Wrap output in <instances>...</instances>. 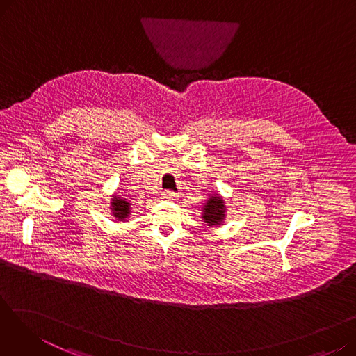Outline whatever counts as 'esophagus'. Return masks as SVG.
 <instances>
[{
  "mask_svg": "<svg viewBox=\"0 0 356 356\" xmlns=\"http://www.w3.org/2000/svg\"><path fill=\"white\" fill-rule=\"evenodd\" d=\"M163 197L167 199V200H176V199L179 197V195L175 193V192H164V193H163Z\"/></svg>",
  "mask_w": 356,
  "mask_h": 356,
  "instance_id": "esophagus-1",
  "label": "esophagus"
}]
</instances>
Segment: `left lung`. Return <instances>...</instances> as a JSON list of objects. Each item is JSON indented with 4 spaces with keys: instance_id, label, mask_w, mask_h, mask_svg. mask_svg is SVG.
<instances>
[{
    "instance_id": "1",
    "label": "left lung",
    "mask_w": 356,
    "mask_h": 356,
    "mask_svg": "<svg viewBox=\"0 0 356 356\" xmlns=\"http://www.w3.org/2000/svg\"><path fill=\"white\" fill-rule=\"evenodd\" d=\"M227 218V207L225 200L219 193H212L207 199V203L202 208V219L204 225L208 227H219L225 222Z\"/></svg>"
}]
</instances>
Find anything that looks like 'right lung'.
Masks as SVG:
<instances>
[{"label":"right lung","mask_w":356,"mask_h":356,"mask_svg":"<svg viewBox=\"0 0 356 356\" xmlns=\"http://www.w3.org/2000/svg\"><path fill=\"white\" fill-rule=\"evenodd\" d=\"M111 197H112L109 203L111 215L114 216V220L117 222H125L131 215V207H133V203H131L128 199L121 197L117 193H114Z\"/></svg>","instance_id":"add662e5"}]
</instances>
